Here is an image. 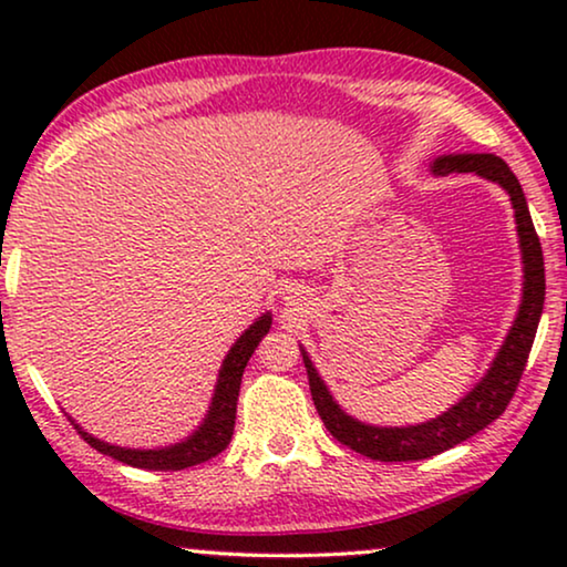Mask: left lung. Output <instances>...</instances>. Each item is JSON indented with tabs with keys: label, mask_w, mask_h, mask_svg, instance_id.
Masks as SVG:
<instances>
[{
	"label": "left lung",
	"mask_w": 567,
	"mask_h": 567,
	"mask_svg": "<svg viewBox=\"0 0 567 567\" xmlns=\"http://www.w3.org/2000/svg\"><path fill=\"white\" fill-rule=\"evenodd\" d=\"M433 173H477L508 190L511 204H514L516 212L518 243H522L524 299L522 307H518L514 328H511L506 343L495 355L493 367L483 382L462 402H456L452 410H446L444 415L421 425H408V429H377V425L359 423L351 415H346L338 408V402L332 400L328 386L322 384L305 348H301L309 390H312L315 408L322 417L324 429L340 444L379 462L429 460V456H436L446 452V449L462 444L470 436H475L477 431H483L485 425H491L495 417L503 415V410L508 408L511 398H514L518 382H522L526 359H529L534 336H537L542 307H545V258H542V245L537 229L532 224L522 185H518L516 175L511 173L506 162L495 157V154H449V157H439L433 162Z\"/></svg>",
	"instance_id": "1"
}]
</instances>
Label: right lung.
<instances>
[{"mask_svg":"<svg viewBox=\"0 0 567 567\" xmlns=\"http://www.w3.org/2000/svg\"><path fill=\"white\" fill-rule=\"evenodd\" d=\"M268 330H270V315H262L260 320L252 322L250 330H245L243 338L231 346V351L227 353L224 367L219 371V382H216L212 410H208L204 425H200L188 441H183V444H175L167 449H150V452H142V449H121L90 436V433H84L74 421L72 425L92 449H97L100 454L113 456V460H118L123 464H131V467L167 472V470H185V467H193V464L214 460V456L221 454L231 441L239 384H243V371L247 367V361H250V355L255 353V348H258L262 338H266Z\"/></svg>","mask_w":567,"mask_h":567,"instance_id":"obj_1","label":"right lung"}]
</instances>
